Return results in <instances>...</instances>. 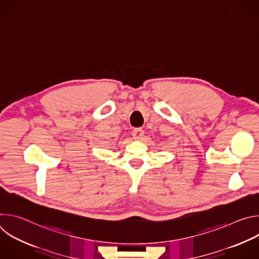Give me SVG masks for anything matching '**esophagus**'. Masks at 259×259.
Here are the masks:
<instances>
[{"label":"esophagus","instance_id":"1","mask_svg":"<svg viewBox=\"0 0 259 259\" xmlns=\"http://www.w3.org/2000/svg\"><path fill=\"white\" fill-rule=\"evenodd\" d=\"M132 136H133L134 139H141V137L143 136V130L139 129V128L134 129L132 131Z\"/></svg>","mask_w":259,"mask_h":259}]
</instances>
